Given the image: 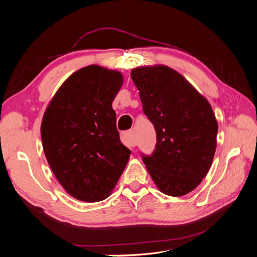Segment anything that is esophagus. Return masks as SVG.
Returning <instances> with one entry per match:
<instances>
[{
	"instance_id": "34e87169",
	"label": "esophagus",
	"mask_w": 257,
	"mask_h": 257,
	"mask_svg": "<svg viewBox=\"0 0 257 257\" xmlns=\"http://www.w3.org/2000/svg\"><path fill=\"white\" fill-rule=\"evenodd\" d=\"M121 142L127 147H135L136 142H135L133 132H132V131L123 132V133L121 134Z\"/></svg>"
}]
</instances>
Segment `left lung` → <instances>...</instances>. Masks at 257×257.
Wrapping results in <instances>:
<instances>
[{
  "label": "left lung",
  "mask_w": 257,
  "mask_h": 257,
  "mask_svg": "<svg viewBox=\"0 0 257 257\" xmlns=\"http://www.w3.org/2000/svg\"><path fill=\"white\" fill-rule=\"evenodd\" d=\"M145 114L157 132V147L143 161L159 190L183 196L203 181L216 149L217 122L208 99L166 65L133 68Z\"/></svg>",
  "instance_id": "obj_1"
}]
</instances>
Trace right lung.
<instances>
[{"label": "right lung", "instance_id": "obj_1", "mask_svg": "<svg viewBox=\"0 0 257 257\" xmlns=\"http://www.w3.org/2000/svg\"><path fill=\"white\" fill-rule=\"evenodd\" d=\"M122 83L118 71L85 66L62 83L46 108L41 126L46 159L78 200L107 198L128 162L131 151L120 141L112 109Z\"/></svg>", "mask_w": 257, "mask_h": 257}]
</instances>
